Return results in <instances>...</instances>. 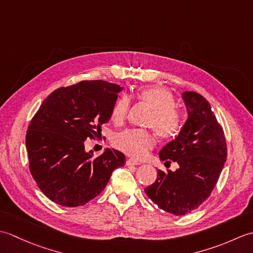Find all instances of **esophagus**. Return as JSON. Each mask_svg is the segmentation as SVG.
<instances>
[{
    "instance_id": "esophagus-1",
    "label": "esophagus",
    "mask_w": 253,
    "mask_h": 253,
    "mask_svg": "<svg viewBox=\"0 0 253 253\" xmlns=\"http://www.w3.org/2000/svg\"><path fill=\"white\" fill-rule=\"evenodd\" d=\"M126 164L127 165H138L139 164V161H137L135 159H128L126 161Z\"/></svg>"
}]
</instances>
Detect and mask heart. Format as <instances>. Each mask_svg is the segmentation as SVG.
Wrapping results in <instances>:
<instances>
[{
  "instance_id": "obj_1",
  "label": "heart",
  "mask_w": 253,
  "mask_h": 253,
  "mask_svg": "<svg viewBox=\"0 0 253 253\" xmlns=\"http://www.w3.org/2000/svg\"><path fill=\"white\" fill-rule=\"evenodd\" d=\"M135 98L148 105L153 111L148 126L153 128L155 133L162 139L175 138L182 128V115L175 109V99L169 90L152 85L138 90ZM130 106V99L127 95L118 98L111 111V120L115 124L125 122ZM115 147L135 158H142L148 150L154 146L151 132L140 129H126L114 137Z\"/></svg>"
}]
</instances>
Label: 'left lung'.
Here are the masks:
<instances>
[{
	"label": "left lung",
	"instance_id": "8db88e82",
	"mask_svg": "<svg viewBox=\"0 0 253 253\" xmlns=\"http://www.w3.org/2000/svg\"><path fill=\"white\" fill-rule=\"evenodd\" d=\"M188 118L180 132L160 151V160L178 169L158 171L147 196L164 211L185 215L206 201L215 187L227 158L224 131L209 102L192 91L182 92Z\"/></svg>",
	"mask_w": 253,
	"mask_h": 253
}]
</instances>
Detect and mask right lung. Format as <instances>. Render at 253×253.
<instances>
[{
  "label": "right lung",
  "mask_w": 253,
  "mask_h": 253,
  "mask_svg": "<svg viewBox=\"0 0 253 253\" xmlns=\"http://www.w3.org/2000/svg\"><path fill=\"white\" fill-rule=\"evenodd\" d=\"M123 88L103 80H84L53 91L42 102L26 135L29 169L38 187L63 207L84 206L104 190L126 158L115 149L100 157L84 150L111 118Z\"/></svg>",
  "instance_id": "right-lung-1"
}]
</instances>
